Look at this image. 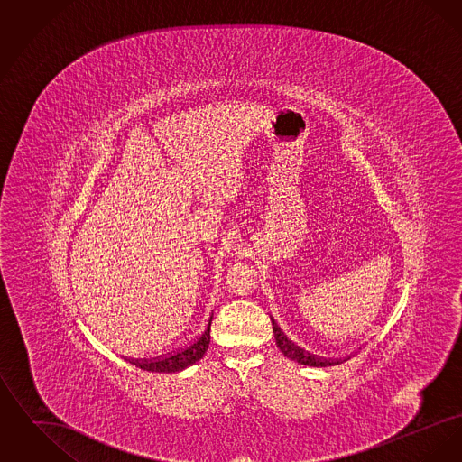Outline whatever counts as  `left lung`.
<instances>
[{
	"label": "left lung",
	"mask_w": 462,
	"mask_h": 462,
	"mask_svg": "<svg viewBox=\"0 0 462 462\" xmlns=\"http://www.w3.org/2000/svg\"><path fill=\"white\" fill-rule=\"evenodd\" d=\"M272 326H273V332H275V343L279 346V350L286 355L287 358L298 362V364H303V365H310V367H330V365H337V364H343L345 360H348L350 356L346 358H326V356H317V355H311V353L301 350L300 346H296L292 341L287 339L286 334L282 332V329L277 326V322L272 319Z\"/></svg>",
	"instance_id": "1"
}]
</instances>
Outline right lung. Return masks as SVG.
I'll list each match as a JSON object with an SVG mask.
<instances>
[{"mask_svg":"<svg viewBox=\"0 0 462 462\" xmlns=\"http://www.w3.org/2000/svg\"><path fill=\"white\" fill-rule=\"evenodd\" d=\"M209 330H211V320L206 326V329L202 330V334L198 336L183 350L173 353V355H168V356H162V358H154V360H134V358H132L130 364L143 369V371H151V373H178V371H183V369L190 367L192 364H196L198 360L204 356V353L208 352V346H209V341H211Z\"/></svg>","mask_w":462,"mask_h":462,"instance_id":"1","label":"right lung"}]
</instances>
